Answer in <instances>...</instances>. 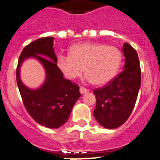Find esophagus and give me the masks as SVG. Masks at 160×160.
<instances>
[{"label": "esophagus", "instance_id": "1", "mask_svg": "<svg viewBox=\"0 0 160 160\" xmlns=\"http://www.w3.org/2000/svg\"><path fill=\"white\" fill-rule=\"evenodd\" d=\"M88 91H88V89H86V88H83V87H82V86L80 87V92L82 94H85V93L88 92Z\"/></svg>", "mask_w": 160, "mask_h": 160}]
</instances>
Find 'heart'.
<instances>
[{
  "instance_id": "obj_1",
  "label": "heart",
  "mask_w": 160,
  "mask_h": 160,
  "mask_svg": "<svg viewBox=\"0 0 160 160\" xmlns=\"http://www.w3.org/2000/svg\"><path fill=\"white\" fill-rule=\"evenodd\" d=\"M121 62V52L116 47L87 42L72 46L69 55H58L57 66L66 78H77L84 70L87 81L102 86L116 77Z\"/></svg>"
}]
</instances>
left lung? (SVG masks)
<instances>
[{
  "mask_svg": "<svg viewBox=\"0 0 160 160\" xmlns=\"http://www.w3.org/2000/svg\"><path fill=\"white\" fill-rule=\"evenodd\" d=\"M123 70L103 88L94 90V116L101 126L115 129L125 123L135 105L141 87V68L137 52L125 43Z\"/></svg>",
  "mask_w": 160,
  "mask_h": 160,
  "instance_id": "left-lung-1",
  "label": "left lung"
}]
</instances>
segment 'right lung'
I'll use <instances>...</instances> for the list:
<instances>
[{
    "label": "right lung",
    "mask_w": 160,
    "mask_h": 160,
    "mask_svg": "<svg viewBox=\"0 0 160 160\" xmlns=\"http://www.w3.org/2000/svg\"><path fill=\"white\" fill-rule=\"evenodd\" d=\"M53 39H37L23 48L17 66L16 81L25 108L31 117L39 124L56 129L67 122L81 94L78 85L66 80L58 69ZM29 58L38 60L46 69V81L37 89L27 88L20 79L21 65Z\"/></svg>",
    "instance_id": "add662e5"
}]
</instances>
